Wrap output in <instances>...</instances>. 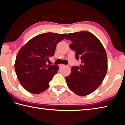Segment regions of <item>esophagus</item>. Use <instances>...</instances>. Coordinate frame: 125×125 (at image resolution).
Segmentation results:
<instances>
[{
    "instance_id": "obj_1",
    "label": "esophagus",
    "mask_w": 125,
    "mask_h": 125,
    "mask_svg": "<svg viewBox=\"0 0 125 125\" xmlns=\"http://www.w3.org/2000/svg\"><path fill=\"white\" fill-rule=\"evenodd\" d=\"M65 65H64V64H60V68H62V67H65Z\"/></svg>"
}]
</instances>
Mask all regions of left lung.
Segmentation results:
<instances>
[{
	"mask_svg": "<svg viewBox=\"0 0 125 125\" xmlns=\"http://www.w3.org/2000/svg\"><path fill=\"white\" fill-rule=\"evenodd\" d=\"M66 40L75 51V58L80 61L79 66H73L71 73L65 77L69 89L79 96L93 93L102 83L107 70L106 53L95 36L88 31L71 33Z\"/></svg>",
	"mask_w": 125,
	"mask_h": 125,
	"instance_id": "left-lung-1",
	"label": "left lung"
}]
</instances>
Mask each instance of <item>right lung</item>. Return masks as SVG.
I'll use <instances>...</instances> for the list:
<instances>
[{
  "mask_svg": "<svg viewBox=\"0 0 125 125\" xmlns=\"http://www.w3.org/2000/svg\"><path fill=\"white\" fill-rule=\"evenodd\" d=\"M66 33H42L27 42L16 56L15 70L21 85L32 94H40L49 87L50 82L57 73L58 65H47L54 56L58 43Z\"/></svg>",
  "mask_w": 125,
  "mask_h": 125,
  "instance_id": "1",
  "label": "right lung"
}]
</instances>
